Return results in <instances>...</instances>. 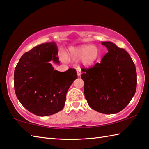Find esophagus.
Wrapping results in <instances>:
<instances>
[{"label":"esophagus","mask_w":149,"mask_h":149,"mask_svg":"<svg viewBox=\"0 0 149 149\" xmlns=\"http://www.w3.org/2000/svg\"><path fill=\"white\" fill-rule=\"evenodd\" d=\"M77 74L78 76H80L81 74V70L80 68H77Z\"/></svg>","instance_id":"obj_1"}]
</instances>
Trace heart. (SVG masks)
<instances>
[{
	"label": "heart",
	"mask_w": 149,
	"mask_h": 149,
	"mask_svg": "<svg viewBox=\"0 0 149 149\" xmlns=\"http://www.w3.org/2000/svg\"><path fill=\"white\" fill-rule=\"evenodd\" d=\"M99 56L100 51L98 47L91 45H83L70 48L67 58L72 60L82 58V63L85 65H91L98 60Z\"/></svg>",
	"instance_id": "obj_1"
}]
</instances>
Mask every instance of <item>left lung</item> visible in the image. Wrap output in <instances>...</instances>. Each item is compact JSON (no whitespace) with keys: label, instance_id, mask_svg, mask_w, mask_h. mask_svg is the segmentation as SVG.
Instances as JSON below:
<instances>
[{"label":"left lung","instance_id":"1","mask_svg":"<svg viewBox=\"0 0 149 149\" xmlns=\"http://www.w3.org/2000/svg\"><path fill=\"white\" fill-rule=\"evenodd\" d=\"M108 52L100 63L83 68L84 94L89 107L106 114H116L129 104L137 87L135 65L124 49L102 42Z\"/></svg>","mask_w":149,"mask_h":149}]
</instances>
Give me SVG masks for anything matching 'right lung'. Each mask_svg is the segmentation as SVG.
<instances>
[{
    "label": "right lung",
    "instance_id": "obj_1",
    "mask_svg": "<svg viewBox=\"0 0 149 149\" xmlns=\"http://www.w3.org/2000/svg\"><path fill=\"white\" fill-rule=\"evenodd\" d=\"M54 42L35 47L19 59L14 70L16 97L26 109L39 116L58 112L64 107L66 93L77 79L76 70H54L49 62L59 63Z\"/></svg>",
    "mask_w": 149,
    "mask_h": 149
}]
</instances>
